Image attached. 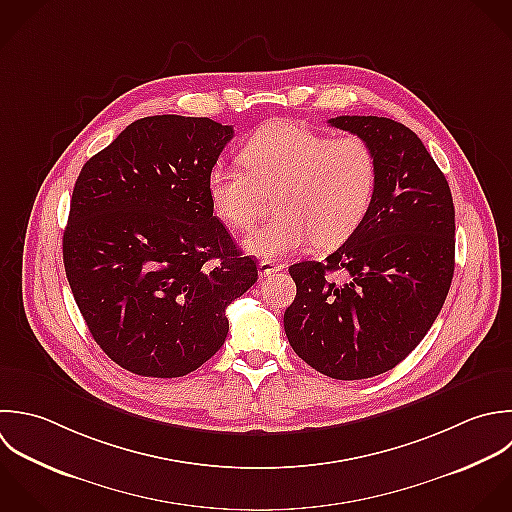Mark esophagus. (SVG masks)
<instances>
[{"label": "esophagus", "mask_w": 512, "mask_h": 512, "mask_svg": "<svg viewBox=\"0 0 512 512\" xmlns=\"http://www.w3.org/2000/svg\"><path fill=\"white\" fill-rule=\"evenodd\" d=\"M283 269H285L283 263H275V261H271V259H265V261L259 263V275H261V277H269V275L279 273V271H283Z\"/></svg>", "instance_id": "esophagus-1"}]
</instances>
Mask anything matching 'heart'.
Masks as SVG:
<instances>
[{
  "mask_svg": "<svg viewBox=\"0 0 512 512\" xmlns=\"http://www.w3.org/2000/svg\"><path fill=\"white\" fill-rule=\"evenodd\" d=\"M245 167L223 161L207 173L213 213L231 229H249L275 193L277 215L243 239L255 257L279 259L317 243L333 249L351 239L369 217L379 165L373 147L359 135L329 137L309 127L275 121L241 149Z\"/></svg>",
  "mask_w": 512,
  "mask_h": 512,
  "instance_id": "1",
  "label": "heart"
}]
</instances>
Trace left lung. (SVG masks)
<instances>
[{
  "mask_svg": "<svg viewBox=\"0 0 512 512\" xmlns=\"http://www.w3.org/2000/svg\"><path fill=\"white\" fill-rule=\"evenodd\" d=\"M329 123L373 147L377 195L359 231L325 263L289 267L297 295L283 325L315 371L359 381L397 367L441 313L455 273V205L443 171L403 123L375 115ZM335 270L346 275L341 284L326 277Z\"/></svg>",
  "mask_w": 512,
  "mask_h": 512,
  "instance_id": "1",
  "label": "left lung"
}]
</instances>
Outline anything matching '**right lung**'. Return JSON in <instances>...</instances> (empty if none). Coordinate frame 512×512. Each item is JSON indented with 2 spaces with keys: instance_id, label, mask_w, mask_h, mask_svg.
Returning a JSON list of instances; mask_svg holds the SVG:
<instances>
[{
  "instance_id": "add662e5",
  "label": "right lung",
  "mask_w": 512,
  "mask_h": 512,
  "mask_svg": "<svg viewBox=\"0 0 512 512\" xmlns=\"http://www.w3.org/2000/svg\"><path fill=\"white\" fill-rule=\"evenodd\" d=\"M231 137L209 117H143L75 181L65 275L95 343L135 375L199 369L225 343L227 307L257 281L207 197Z\"/></svg>"
}]
</instances>
